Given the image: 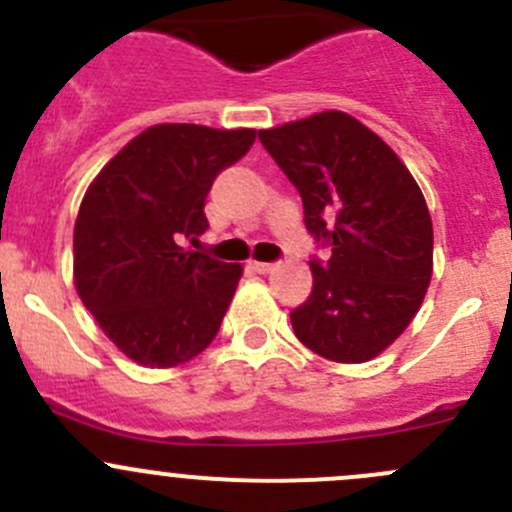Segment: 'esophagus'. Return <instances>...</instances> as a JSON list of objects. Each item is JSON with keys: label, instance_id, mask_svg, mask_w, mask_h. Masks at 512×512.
<instances>
[{"label": "esophagus", "instance_id": "1", "mask_svg": "<svg viewBox=\"0 0 512 512\" xmlns=\"http://www.w3.org/2000/svg\"><path fill=\"white\" fill-rule=\"evenodd\" d=\"M250 267H252V270H255V272H260V275H270V272L272 270H275V267L277 265H272V262H250Z\"/></svg>", "mask_w": 512, "mask_h": 512}]
</instances>
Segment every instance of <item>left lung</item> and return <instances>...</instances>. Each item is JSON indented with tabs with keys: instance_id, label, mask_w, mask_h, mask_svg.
<instances>
[{
	"instance_id": "1",
	"label": "left lung",
	"mask_w": 512,
	"mask_h": 512,
	"mask_svg": "<svg viewBox=\"0 0 512 512\" xmlns=\"http://www.w3.org/2000/svg\"><path fill=\"white\" fill-rule=\"evenodd\" d=\"M257 135L300 192L310 235L330 247L327 262L310 260L312 295L290 312L297 340L327 360H372L403 335L433 275V220L418 182L337 109Z\"/></svg>"
}]
</instances>
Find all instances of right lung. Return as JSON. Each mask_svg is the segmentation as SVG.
I'll use <instances>...</instances> for the list:
<instances>
[{
	"mask_svg": "<svg viewBox=\"0 0 512 512\" xmlns=\"http://www.w3.org/2000/svg\"><path fill=\"white\" fill-rule=\"evenodd\" d=\"M255 130L155 124L89 185L74 222V287L104 335L145 367L200 355L222 325L242 265L185 250L207 230L212 182Z\"/></svg>",
	"mask_w": 512,
	"mask_h": 512,
	"instance_id": "obj_1",
	"label": "right lung"
}]
</instances>
